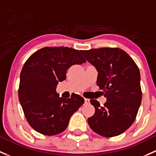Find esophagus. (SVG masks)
Returning <instances> with one entry per match:
<instances>
[{"label": "esophagus", "instance_id": "1", "mask_svg": "<svg viewBox=\"0 0 156 156\" xmlns=\"http://www.w3.org/2000/svg\"><path fill=\"white\" fill-rule=\"evenodd\" d=\"M84 101H85V103H86V104H88V103L90 102V99H84Z\"/></svg>", "mask_w": 156, "mask_h": 156}]
</instances>
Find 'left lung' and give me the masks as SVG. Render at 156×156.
I'll list each match as a JSON object with an SVG mask.
<instances>
[{
	"instance_id": "1",
	"label": "left lung",
	"mask_w": 156,
	"mask_h": 156,
	"mask_svg": "<svg viewBox=\"0 0 156 156\" xmlns=\"http://www.w3.org/2000/svg\"><path fill=\"white\" fill-rule=\"evenodd\" d=\"M81 53L97 70L96 83L107 98L103 106L96 99L90 100L96 111L87 119L90 127L106 137L123 133L134 122L141 103L138 67L120 48H101Z\"/></svg>"
}]
</instances>
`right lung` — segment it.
Masks as SVG:
<instances>
[{
	"instance_id": "add662e5",
	"label": "right lung",
	"mask_w": 156,
	"mask_h": 156,
	"mask_svg": "<svg viewBox=\"0 0 156 156\" xmlns=\"http://www.w3.org/2000/svg\"><path fill=\"white\" fill-rule=\"evenodd\" d=\"M81 51L67 47H45L24 63L20 75L19 101L28 123L39 133L48 136L61 133L84 102L79 95L64 99L56 91L70 66L86 62Z\"/></svg>"
}]
</instances>
